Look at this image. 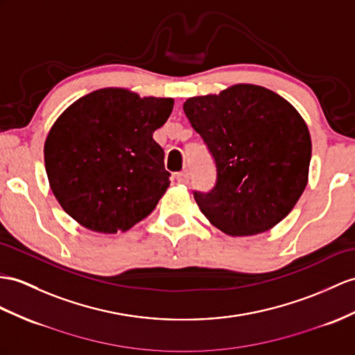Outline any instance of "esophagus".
Segmentation results:
<instances>
[{
    "mask_svg": "<svg viewBox=\"0 0 355 355\" xmlns=\"http://www.w3.org/2000/svg\"><path fill=\"white\" fill-rule=\"evenodd\" d=\"M176 180L179 184H188L189 180V173L187 170L180 171V173H176Z\"/></svg>",
    "mask_w": 355,
    "mask_h": 355,
    "instance_id": "1",
    "label": "esophagus"
}]
</instances>
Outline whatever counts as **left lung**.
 <instances>
[{
	"label": "left lung",
	"instance_id": "1",
	"mask_svg": "<svg viewBox=\"0 0 355 355\" xmlns=\"http://www.w3.org/2000/svg\"><path fill=\"white\" fill-rule=\"evenodd\" d=\"M184 111L217 166V185L194 198L230 236L272 229L307 185L312 138L295 107L275 92L235 84L185 101Z\"/></svg>",
	"mask_w": 355,
	"mask_h": 355
}]
</instances>
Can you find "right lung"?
Here are the masks:
<instances>
[{
	"instance_id": "right-lung-1",
	"label": "right lung",
	"mask_w": 355,
	"mask_h": 355,
	"mask_svg": "<svg viewBox=\"0 0 355 355\" xmlns=\"http://www.w3.org/2000/svg\"><path fill=\"white\" fill-rule=\"evenodd\" d=\"M173 103L107 87L60 114L43 155L49 187L66 214L99 233L126 232L148 217L170 185L153 132L167 122Z\"/></svg>"
}]
</instances>
